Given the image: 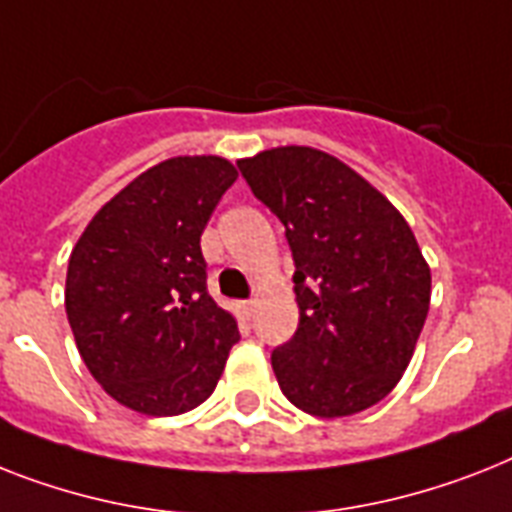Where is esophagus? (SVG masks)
I'll use <instances>...</instances> for the list:
<instances>
[{
	"label": "esophagus",
	"mask_w": 512,
	"mask_h": 512,
	"mask_svg": "<svg viewBox=\"0 0 512 512\" xmlns=\"http://www.w3.org/2000/svg\"><path fill=\"white\" fill-rule=\"evenodd\" d=\"M252 313H255V302H252V299H247V302H239V315H242V318H252Z\"/></svg>",
	"instance_id": "obj_1"
}]
</instances>
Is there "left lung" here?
<instances>
[{"label": "left lung", "mask_w": 512, "mask_h": 512, "mask_svg": "<svg viewBox=\"0 0 512 512\" xmlns=\"http://www.w3.org/2000/svg\"><path fill=\"white\" fill-rule=\"evenodd\" d=\"M286 228L299 326L270 355L286 400L321 418L376 405L426 323L431 270L384 194L336 157L278 147L236 162Z\"/></svg>", "instance_id": "obj_1"}]
</instances>
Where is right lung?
<instances>
[{"label": "right lung", "mask_w": 512, "mask_h": 512, "mask_svg": "<svg viewBox=\"0 0 512 512\" xmlns=\"http://www.w3.org/2000/svg\"><path fill=\"white\" fill-rule=\"evenodd\" d=\"M236 181L223 157L144 170L70 252L65 310L83 363L112 400L178 415L213 394L239 328L207 292L202 231Z\"/></svg>", "instance_id": "add662e5"}]
</instances>
